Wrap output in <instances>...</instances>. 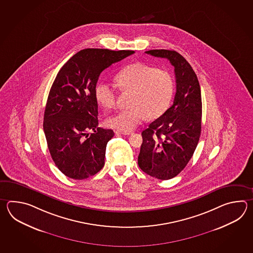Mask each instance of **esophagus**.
<instances>
[{
	"label": "esophagus",
	"mask_w": 253,
	"mask_h": 253,
	"mask_svg": "<svg viewBox=\"0 0 253 253\" xmlns=\"http://www.w3.org/2000/svg\"><path fill=\"white\" fill-rule=\"evenodd\" d=\"M115 133L117 134H126V135L132 134V132H126V131H121V130H116Z\"/></svg>",
	"instance_id": "esophagus-1"
}]
</instances>
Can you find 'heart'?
<instances>
[{"instance_id": "obj_1", "label": "heart", "mask_w": 253, "mask_h": 253, "mask_svg": "<svg viewBox=\"0 0 253 253\" xmlns=\"http://www.w3.org/2000/svg\"><path fill=\"white\" fill-rule=\"evenodd\" d=\"M121 90L131 92V108L109 117L107 126L121 131H132L146 119H156L166 113L172 102L174 82L172 75L143 63L129 65L116 77ZM95 98L101 108L116 106L118 91L112 84L99 82L95 87Z\"/></svg>"}]
</instances>
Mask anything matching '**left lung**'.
<instances>
[{
	"instance_id": "left-lung-1",
	"label": "left lung",
	"mask_w": 253,
	"mask_h": 253,
	"mask_svg": "<svg viewBox=\"0 0 253 253\" xmlns=\"http://www.w3.org/2000/svg\"><path fill=\"white\" fill-rule=\"evenodd\" d=\"M167 59L174 67L176 93L172 107L142 132L138 156L141 170L168 180L183 171L194 155L202 127V96L193 68L181 54L168 49L145 51Z\"/></svg>"
}]
</instances>
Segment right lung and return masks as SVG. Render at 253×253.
Listing matches in <instances>:
<instances>
[{"label":"right lung","instance_id":"right-lung-1","mask_svg":"<svg viewBox=\"0 0 253 253\" xmlns=\"http://www.w3.org/2000/svg\"><path fill=\"white\" fill-rule=\"evenodd\" d=\"M133 53L85 48L59 70L48 93L43 129L50 156L66 176L83 180L104 167L106 147L114 132L97 126L95 87L103 70ZM88 130L93 132L88 134Z\"/></svg>","mask_w":253,"mask_h":253}]
</instances>
